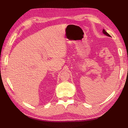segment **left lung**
<instances>
[{
	"label": "left lung",
	"instance_id": "obj_1",
	"mask_svg": "<svg viewBox=\"0 0 128 128\" xmlns=\"http://www.w3.org/2000/svg\"><path fill=\"white\" fill-rule=\"evenodd\" d=\"M102 32H103V33H104V34H106V36H109V37H111V36L110 35V34H108L106 32L105 30H104V29H103V30H102Z\"/></svg>",
	"mask_w": 128,
	"mask_h": 128
}]
</instances>
